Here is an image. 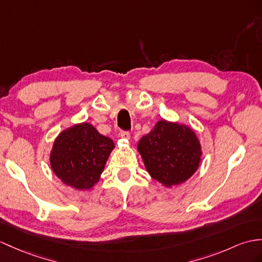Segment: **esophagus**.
Masks as SVG:
<instances>
[{
    "label": "esophagus",
    "instance_id": "1",
    "mask_svg": "<svg viewBox=\"0 0 262 262\" xmlns=\"http://www.w3.org/2000/svg\"><path fill=\"white\" fill-rule=\"evenodd\" d=\"M120 137L122 138V139L129 140V139H130V132H129V131H121V133H120Z\"/></svg>",
    "mask_w": 262,
    "mask_h": 262
}]
</instances>
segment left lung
Listing matches in <instances>:
<instances>
[{
  "instance_id": "obj_1",
  "label": "left lung",
  "mask_w": 262,
  "mask_h": 262,
  "mask_svg": "<svg viewBox=\"0 0 262 262\" xmlns=\"http://www.w3.org/2000/svg\"><path fill=\"white\" fill-rule=\"evenodd\" d=\"M149 174L164 187L186 182L199 168L201 144L188 125L160 120L138 143Z\"/></svg>"
}]
</instances>
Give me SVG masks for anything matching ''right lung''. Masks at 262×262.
Returning <instances> with one entry per match:
<instances>
[{
    "mask_svg": "<svg viewBox=\"0 0 262 262\" xmlns=\"http://www.w3.org/2000/svg\"><path fill=\"white\" fill-rule=\"evenodd\" d=\"M114 149L110 138L83 122L62 131L53 143L50 164L55 176L76 190H90L100 180Z\"/></svg>",
    "mask_w": 262,
    "mask_h": 262,
    "instance_id": "1",
    "label": "right lung"
}]
</instances>
